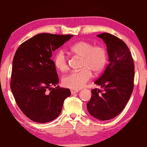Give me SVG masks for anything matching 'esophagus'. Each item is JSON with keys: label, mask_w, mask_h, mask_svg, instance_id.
I'll list each match as a JSON object with an SVG mask.
<instances>
[{"label": "esophagus", "mask_w": 147, "mask_h": 147, "mask_svg": "<svg viewBox=\"0 0 147 147\" xmlns=\"http://www.w3.org/2000/svg\"><path fill=\"white\" fill-rule=\"evenodd\" d=\"M71 94H74L75 93L78 92V90H71Z\"/></svg>", "instance_id": "esophagus-1"}]
</instances>
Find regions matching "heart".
Listing matches in <instances>:
<instances>
[{
  "label": "heart",
  "mask_w": 147,
  "mask_h": 147,
  "mask_svg": "<svg viewBox=\"0 0 147 147\" xmlns=\"http://www.w3.org/2000/svg\"><path fill=\"white\" fill-rule=\"evenodd\" d=\"M72 54L82 58L79 71H73L63 77V84L66 87L75 89L82 88L92 77V72L100 74L104 69L107 62V52L102 46H94L87 41H79L69 48ZM53 62L55 67L62 72L68 69V59L63 50L57 51L54 56Z\"/></svg>",
  "instance_id": "heart-1"
}]
</instances>
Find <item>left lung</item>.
Instances as JSON below:
<instances>
[{"instance_id": "8db88e82", "label": "left lung", "mask_w": 147, "mask_h": 147, "mask_svg": "<svg viewBox=\"0 0 147 147\" xmlns=\"http://www.w3.org/2000/svg\"><path fill=\"white\" fill-rule=\"evenodd\" d=\"M107 47L109 64L94 83L101 89L92 90L87 108L92 116L108 120L120 113L127 104L134 88V65L125 43L109 33L97 36Z\"/></svg>"}]
</instances>
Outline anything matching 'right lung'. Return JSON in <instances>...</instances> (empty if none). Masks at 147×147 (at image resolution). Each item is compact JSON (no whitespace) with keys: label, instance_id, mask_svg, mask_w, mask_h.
<instances>
[{"label":"right lung","instance_id":"1","mask_svg":"<svg viewBox=\"0 0 147 147\" xmlns=\"http://www.w3.org/2000/svg\"><path fill=\"white\" fill-rule=\"evenodd\" d=\"M73 35L37 34L23 42L14 56L11 89L20 110L37 123L52 121L71 96L69 88H60L52 52ZM53 85L56 87L51 88Z\"/></svg>","mask_w":147,"mask_h":147}]
</instances>
